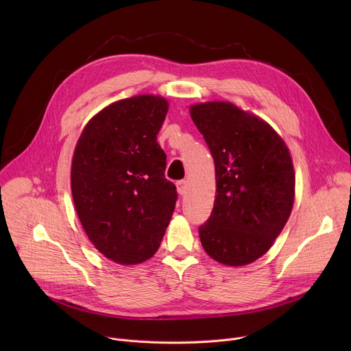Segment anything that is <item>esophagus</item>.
Segmentation results:
<instances>
[{
  "label": "esophagus",
  "mask_w": 351,
  "mask_h": 351,
  "mask_svg": "<svg viewBox=\"0 0 351 351\" xmlns=\"http://www.w3.org/2000/svg\"><path fill=\"white\" fill-rule=\"evenodd\" d=\"M176 187H178V193L180 195H184L187 193V180H179L176 182Z\"/></svg>",
  "instance_id": "esophagus-1"
}]
</instances>
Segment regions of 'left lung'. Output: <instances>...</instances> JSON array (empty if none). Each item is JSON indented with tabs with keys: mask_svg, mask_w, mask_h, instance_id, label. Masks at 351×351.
<instances>
[{
	"mask_svg": "<svg viewBox=\"0 0 351 351\" xmlns=\"http://www.w3.org/2000/svg\"><path fill=\"white\" fill-rule=\"evenodd\" d=\"M215 162L217 198L198 228L206 253L240 267L271 248L291 213L294 171L289 149L264 121L230 103L190 108Z\"/></svg>",
	"mask_w": 351,
	"mask_h": 351,
	"instance_id": "1",
	"label": "left lung"
}]
</instances>
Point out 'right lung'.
Here are the masks:
<instances>
[{
	"mask_svg": "<svg viewBox=\"0 0 351 351\" xmlns=\"http://www.w3.org/2000/svg\"><path fill=\"white\" fill-rule=\"evenodd\" d=\"M168 112L162 97L137 95L98 112L73 154L71 184L77 217L107 258L134 265L158 250L178 199L165 179L157 134Z\"/></svg>",
	"mask_w": 351,
	"mask_h": 351,
	"instance_id": "obj_1",
	"label": "right lung"
}]
</instances>
